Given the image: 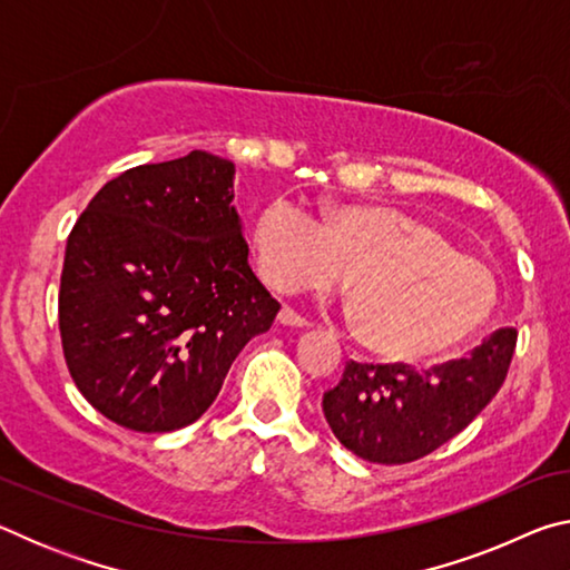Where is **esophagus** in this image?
Listing matches in <instances>:
<instances>
[{
  "instance_id": "esophagus-1",
  "label": "esophagus",
  "mask_w": 570,
  "mask_h": 570,
  "mask_svg": "<svg viewBox=\"0 0 570 570\" xmlns=\"http://www.w3.org/2000/svg\"><path fill=\"white\" fill-rule=\"evenodd\" d=\"M278 322H282L284 326H312L302 314H296L292 306H284L282 312H278Z\"/></svg>"
}]
</instances>
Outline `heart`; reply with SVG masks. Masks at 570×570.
Returning <instances> with one entry per match:
<instances>
[{"label":"heart","mask_w":570,"mask_h":570,"mask_svg":"<svg viewBox=\"0 0 570 570\" xmlns=\"http://www.w3.org/2000/svg\"><path fill=\"white\" fill-rule=\"evenodd\" d=\"M258 274L274 292L342 286L352 276L356 336L390 360H428L475 334L495 278L440 228L387 206L346 204L324 226L276 198L254 224Z\"/></svg>","instance_id":"heart-1"}]
</instances>
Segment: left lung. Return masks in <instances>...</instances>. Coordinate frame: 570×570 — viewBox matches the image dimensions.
<instances>
[{
  "label": "left lung",
  "mask_w": 570,
  "mask_h": 570,
  "mask_svg": "<svg viewBox=\"0 0 570 570\" xmlns=\"http://www.w3.org/2000/svg\"><path fill=\"white\" fill-rule=\"evenodd\" d=\"M515 330H498L468 356L430 372L410 364L350 362L322 407L336 440L356 458L404 465L445 445L503 387Z\"/></svg>",
  "instance_id": "8db88e82"
}]
</instances>
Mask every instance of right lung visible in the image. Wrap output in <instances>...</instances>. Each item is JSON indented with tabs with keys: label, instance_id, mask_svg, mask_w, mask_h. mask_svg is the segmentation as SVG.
Listing matches in <instances>:
<instances>
[{
	"label": "right lung",
	"instance_id": "obj_1",
	"mask_svg": "<svg viewBox=\"0 0 570 570\" xmlns=\"http://www.w3.org/2000/svg\"><path fill=\"white\" fill-rule=\"evenodd\" d=\"M234 173L206 150L135 166L105 183L70 230L65 362L82 397L120 428L196 422L282 308L248 266Z\"/></svg>",
	"mask_w": 570,
	"mask_h": 570
}]
</instances>
